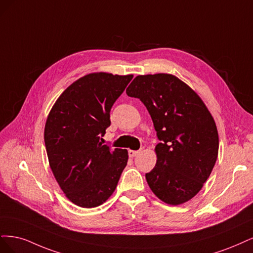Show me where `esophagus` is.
Wrapping results in <instances>:
<instances>
[{
	"instance_id": "obj_1",
	"label": "esophagus",
	"mask_w": 253,
	"mask_h": 253,
	"mask_svg": "<svg viewBox=\"0 0 253 253\" xmlns=\"http://www.w3.org/2000/svg\"><path fill=\"white\" fill-rule=\"evenodd\" d=\"M138 152H140V151H137V150H129L128 151V156H129V158H134L135 156H137Z\"/></svg>"
}]
</instances>
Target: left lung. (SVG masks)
<instances>
[{"label": "left lung", "mask_w": 253, "mask_h": 253, "mask_svg": "<svg viewBox=\"0 0 253 253\" xmlns=\"http://www.w3.org/2000/svg\"><path fill=\"white\" fill-rule=\"evenodd\" d=\"M147 108L158 138L157 164L146 173L150 189L169 205L191 200L217 159L215 122L201 97L169 73L137 76L126 89Z\"/></svg>", "instance_id": "1"}]
</instances>
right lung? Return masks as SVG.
<instances>
[{
  "instance_id": "right-lung-1",
  "label": "right lung",
  "mask_w": 253,
  "mask_h": 253,
  "mask_svg": "<svg viewBox=\"0 0 253 253\" xmlns=\"http://www.w3.org/2000/svg\"><path fill=\"white\" fill-rule=\"evenodd\" d=\"M133 78L89 73L68 86L47 117L44 140L52 173L66 198L83 208L102 205L127 165L126 149H111L101 136L113 103Z\"/></svg>"
}]
</instances>
